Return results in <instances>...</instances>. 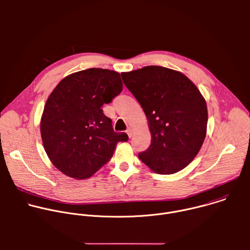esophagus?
Wrapping results in <instances>:
<instances>
[{"label":"esophagus","instance_id":"1","mask_svg":"<svg viewBox=\"0 0 250 250\" xmlns=\"http://www.w3.org/2000/svg\"><path fill=\"white\" fill-rule=\"evenodd\" d=\"M126 133H127L128 137H131V136H132V129H131L130 127H128V128L126 129Z\"/></svg>","mask_w":250,"mask_h":250}]
</instances>
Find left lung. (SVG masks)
I'll use <instances>...</instances> for the list:
<instances>
[{
    "mask_svg": "<svg viewBox=\"0 0 250 250\" xmlns=\"http://www.w3.org/2000/svg\"><path fill=\"white\" fill-rule=\"evenodd\" d=\"M122 78L140 104L151 133V145L139 159L157 174L185 168L207 133L208 109L199 89L183 73L161 66L124 72Z\"/></svg>",
    "mask_w": 250,
    "mask_h": 250,
    "instance_id": "1",
    "label": "left lung"
}]
</instances>
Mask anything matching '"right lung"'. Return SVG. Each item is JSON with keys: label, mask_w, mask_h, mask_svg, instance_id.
Segmentation results:
<instances>
[{"label": "right lung", "mask_w": 250, "mask_h": 250, "mask_svg": "<svg viewBox=\"0 0 250 250\" xmlns=\"http://www.w3.org/2000/svg\"><path fill=\"white\" fill-rule=\"evenodd\" d=\"M123 90L120 73L90 68L62 79L49 95L41 121L44 150L65 175L87 179L108 162L125 132H115L103 113Z\"/></svg>", "instance_id": "1"}]
</instances>
